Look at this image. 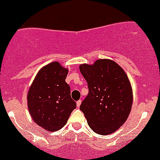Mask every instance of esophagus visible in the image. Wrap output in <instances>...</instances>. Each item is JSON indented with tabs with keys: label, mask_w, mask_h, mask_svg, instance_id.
Here are the masks:
<instances>
[{
	"label": "esophagus",
	"mask_w": 160,
	"mask_h": 160,
	"mask_svg": "<svg viewBox=\"0 0 160 160\" xmlns=\"http://www.w3.org/2000/svg\"><path fill=\"white\" fill-rule=\"evenodd\" d=\"M80 105H81V101H80V100L77 101V106L79 108V107L80 106Z\"/></svg>",
	"instance_id": "esophagus-1"
}]
</instances>
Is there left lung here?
Wrapping results in <instances>:
<instances>
[{
    "label": "left lung",
    "instance_id": "left-lung-1",
    "mask_svg": "<svg viewBox=\"0 0 160 160\" xmlns=\"http://www.w3.org/2000/svg\"><path fill=\"white\" fill-rule=\"evenodd\" d=\"M89 93L80 108L90 128L101 135L112 134L126 122L133 103L131 82L123 68L111 59L80 65Z\"/></svg>",
    "mask_w": 160,
    "mask_h": 160
}]
</instances>
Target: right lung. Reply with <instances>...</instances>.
<instances>
[{
    "mask_svg": "<svg viewBox=\"0 0 160 160\" xmlns=\"http://www.w3.org/2000/svg\"><path fill=\"white\" fill-rule=\"evenodd\" d=\"M68 72L58 62L49 63L39 70L28 91L29 114L37 125L48 131L62 128L77 106L66 82Z\"/></svg>",
    "mask_w": 160,
    "mask_h": 160,
    "instance_id": "obj_1",
    "label": "right lung"
}]
</instances>
